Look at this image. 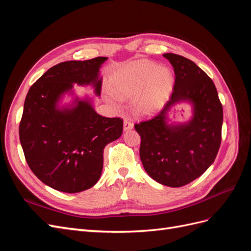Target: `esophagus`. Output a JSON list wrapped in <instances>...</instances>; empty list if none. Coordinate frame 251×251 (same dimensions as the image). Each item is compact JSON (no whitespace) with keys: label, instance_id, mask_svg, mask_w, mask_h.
<instances>
[{"label":"esophagus","instance_id":"1","mask_svg":"<svg viewBox=\"0 0 251 251\" xmlns=\"http://www.w3.org/2000/svg\"><path fill=\"white\" fill-rule=\"evenodd\" d=\"M133 126H134V125L131 123L130 120L126 119V118L124 120V130H125V131H130V130H132Z\"/></svg>","mask_w":251,"mask_h":251}]
</instances>
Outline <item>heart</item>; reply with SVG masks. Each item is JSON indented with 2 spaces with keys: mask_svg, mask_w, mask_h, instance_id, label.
<instances>
[{
  "mask_svg": "<svg viewBox=\"0 0 251 251\" xmlns=\"http://www.w3.org/2000/svg\"><path fill=\"white\" fill-rule=\"evenodd\" d=\"M174 81L169 68L147 60L121 67L111 78L114 92L121 98L133 97V109L139 115H151L161 110L172 94ZM108 98H113L111 93Z\"/></svg>",
  "mask_w": 251,
  "mask_h": 251,
  "instance_id": "1",
  "label": "heart"
}]
</instances>
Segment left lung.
Here are the masks:
<instances>
[{
    "mask_svg": "<svg viewBox=\"0 0 251 251\" xmlns=\"http://www.w3.org/2000/svg\"><path fill=\"white\" fill-rule=\"evenodd\" d=\"M175 72L170 100L157 116L135 125L140 135V159L158 183L188 184L215 161L221 144L223 108L214 81L191 59L165 53ZM181 102L192 104L193 117L184 124H169V110Z\"/></svg>",
    "mask_w": 251,
    "mask_h": 251,
    "instance_id": "obj_1",
    "label": "left lung"
}]
</instances>
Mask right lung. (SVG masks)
Returning <instances> with one entry per match:
<instances>
[{
	"mask_svg": "<svg viewBox=\"0 0 251 251\" xmlns=\"http://www.w3.org/2000/svg\"><path fill=\"white\" fill-rule=\"evenodd\" d=\"M108 57L70 60L53 66L29 89L20 123V141L30 170L43 183L64 193H79L100 180L103 149L123 134L124 121L100 116L92 100L75 96L60 107L73 85L100 95V69Z\"/></svg>",
	"mask_w": 251,
	"mask_h": 251,
	"instance_id": "1",
	"label": "right lung"
}]
</instances>
